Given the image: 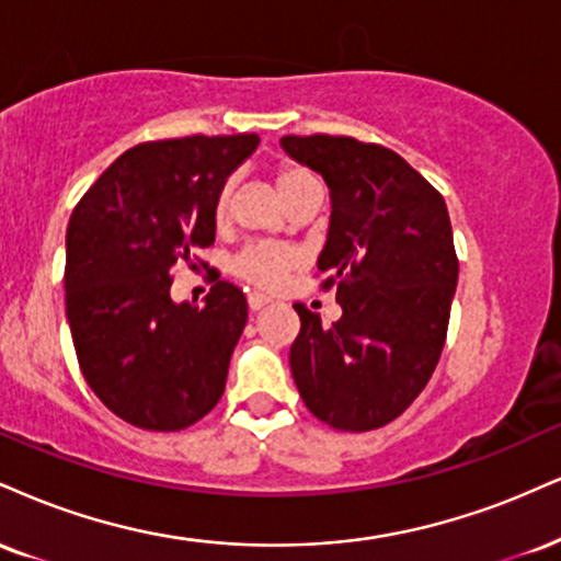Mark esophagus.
Segmentation results:
<instances>
[{
	"label": "esophagus",
	"mask_w": 561,
	"mask_h": 561,
	"mask_svg": "<svg viewBox=\"0 0 561 561\" xmlns=\"http://www.w3.org/2000/svg\"><path fill=\"white\" fill-rule=\"evenodd\" d=\"M268 302H272V300H268L266 295H261V293H251V295H248V308H251V310L266 308Z\"/></svg>",
	"instance_id": "1"
}]
</instances>
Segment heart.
Returning a JSON list of instances; mask_svg holds the SVG:
<instances>
[{"label": "heart", "mask_w": 561, "mask_h": 561, "mask_svg": "<svg viewBox=\"0 0 561 561\" xmlns=\"http://www.w3.org/2000/svg\"><path fill=\"white\" fill-rule=\"evenodd\" d=\"M308 182H310L308 174L293 164L279 167L274 174V185L285 204L300 191L302 185H308ZM229 195H232V187H229L227 182V185L219 187V193H216V201H214V219L219 221V225L229 214ZM300 263H302V253L298 248L282 245V242H253V245L242 248L238 261H234V274L253 287L276 289L289 274L295 272V268L300 266Z\"/></svg>", "instance_id": "heart-1"}]
</instances>
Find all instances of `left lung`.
Returning <instances> with one entry per match:
<instances>
[{
	"label": "left lung",
	"instance_id": "obj_1",
	"mask_svg": "<svg viewBox=\"0 0 561 561\" xmlns=\"http://www.w3.org/2000/svg\"><path fill=\"white\" fill-rule=\"evenodd\" d=\"M282 148L329 185L319 255L340 321L295 306L289 368L306 408L336 431L387 426L426 387L447 340L457 253L442 193L400 153L347 135H285Z\"/></svg>",
	"mask_w": 561,
	"mask_h": 561
}]
</instances>
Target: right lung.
Returning a JSON list of instances; mask_svg holds the SVG:
<instances>
[{
    "instance_id": "add662e5",
    "label": "right lung",
    "mask_w": 561,
    "mask_h": 561,
    "mask_svg": "<svg viewBox=\"0 0 561 561\" xmlns=\"http://www.w3.org/2000/svg\"><path fill=\"white\" fill-rule=\"evenodd\" d=\"M259 135H191L125 151L67 225L65 306L80 370L114 415L180 431L221 400L248 321L240 287L174 302V263L216 238L214 201Z\"/></svg>"
}]
</instances>
